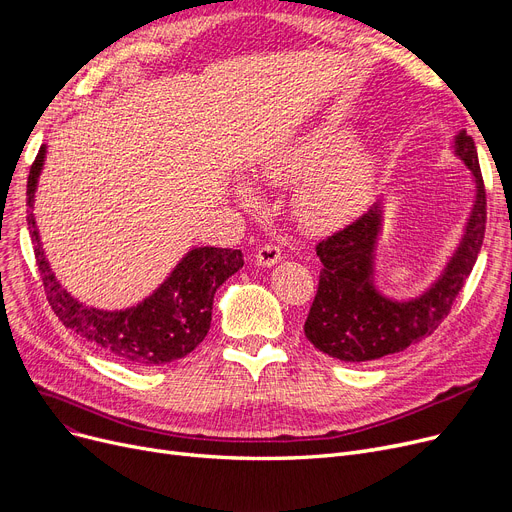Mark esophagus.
<instances>
[{
  "label": "esophagus",
  "instance_id": "obj_1",
  "mask_svg": "<svg viewBox=\"0 0 512 512\" xmlns=\"http://www.w3.org/2000/svg\"><path fill=\"white\" fill-rule=\"evenodd\" d=\"M282 259V251L278 245H272V242H267L263 245L257 255H255V263L261 267H272L274 263H278Z\"/></svg>",
  "mask_w": 512,
  "mask_h": 512
}]
</instances>
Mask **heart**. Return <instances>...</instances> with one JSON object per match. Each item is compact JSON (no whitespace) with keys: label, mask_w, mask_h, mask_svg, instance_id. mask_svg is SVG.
<instances>
[{"label":"heart","mask_w":512,"mask_h":512,"mask_svg":"<svg viewBox=\"0 0 512 512\" xmlns=\"http://www.w3.org/2000/svg\"><path fill=\"white\" fill-rule=\"evenodd\" d=\"M355 132L338 122H326L261 159L259 176L284 184L307 177L292 199L294 220L307 232H330L353 220L371 199L378 159L363 147H351ZM240 199L253 197L242 188Z\"/></svg>","instance_id":"b5f03b06"}]
</instances>
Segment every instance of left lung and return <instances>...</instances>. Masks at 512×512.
Returning a JSON list of instances; mask_svg holds the SVG:
<instances>
[{
	"label": "left lung",
	"instance_id": "obj_1",
	"mask_svg": "<svg viewBox=\"0 0 512 512\" xmlns=\"http://www.w3.org/2000/svg\"><path fill=\"white\" fill-rule=\"evenodd\" d=\"M454 153L471 170L475 201L465 234L442 276L409 301L384 297L373 282L375 242L382 230V207L375 205L359 220L317 242L321 261L319 286L305 321L309 342L334 359L363 363L405 351L442 324L465 286L486 234V188L473 137L461 130Z\"/></svg>",
	"mask_w": 512,
	"mask_h": 512
}]
</instances>
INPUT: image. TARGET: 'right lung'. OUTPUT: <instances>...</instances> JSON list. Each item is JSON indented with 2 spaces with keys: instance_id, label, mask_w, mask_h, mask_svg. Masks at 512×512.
<instances>
[{
  "instance_id": "1",
  "label": "right lung",
  "mask_w": 512,
  "mask_h": 512,
  "mask_svg": "<svg viewBox=\"0 0 512 512\" xmlns=\"http://www.w3.org/2000/svg\"><path fill=\"white\" fill-rule=\"evenodd\" d=\"M43 161L45 147L37 153L26 184L31 207L26 220H29L35 259L53 313L80 338L126 365L159 367L195 351L211 326L213 294L245 263L242 253L236 249L197 247L188 251L166 282L137 307L122 311L85 307L72 299L53 276L41 247L33 199Z\"/></svg>"
}]
</instances>
